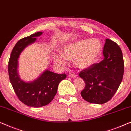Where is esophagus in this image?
<instances>
[{
  "mask_svg": "<svg viewBox=\"0 0 131 131\" xmlns=\"http://www.w3.org/2000/svg\"><path fill=\"white\" fill-rule=\"evenodd\" d=\"M69 75L70 77H73V78H74V77H75V76H76V75H75L74 73H72V72H70L69 74Z\"/></svg>",
  "mask_w": 131,
  "mask_h": 131,
  "instance_id": "1",
  "label": "esophagus"
}]
</instances>
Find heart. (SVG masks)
<instances>
[{
    "mask_svg": "<svg viewBox=\"0 0 131 131\" xmlns=\"http://www.w3.org/2000/svg\"><path fill=\"white\" fill-rule=\"evenodd\" d=\"M102 45L97 39H83L62 47L61 54L53 56L54 62L59 66L66 64V59L73 60L80 69H87L95 62L101 54Z\"/></svg>",
    "mask_w": 131,
    "mask_h": 131,
    "instance_id": "b5f03b06",
    "label": "heart"
}]
</instances>
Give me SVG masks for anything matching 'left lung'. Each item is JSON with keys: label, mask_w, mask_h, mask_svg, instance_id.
Segmentation results:
<instances>
[{"label": "left lung", "mask_w": 131, "mask_h": 131, "mask_svg": "<svg viewBox=\"0 0 131 131\" xmlns=\"http://www.w3.org/2000/svg\"><path fill=\"white\" fill-rule=\"evenodd\" d=\"M103 54L104 60L82 70L79 74L86 84L81 96L92 103L103 104L111 100L124 75V59L119 45L106 39Z\"/></svg>", "instance_id": "8db88e82"}]
</instances>
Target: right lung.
<instances>
[{
    "mask_svg": "<svg viewBox=\"0 0 131 131\" xmlns=\"http://www.w3.org/2000/svg\"><path fill=\"white\" fill-rule=\"evenodd\" d=\"M42 34L39 32L20 39L13 48L8 64L9 79L16 96L25 105L32 107H42L50 103L56 96L60 82L66 78V74H56L48 70L31 82H25L20 78L18 73L20 54Z\"/></svg>",
    "mask_w": 131,
    "mask_h": 131,
    "instance_id": "add662e5",
    "label": "right lung"
}]
</instances>
